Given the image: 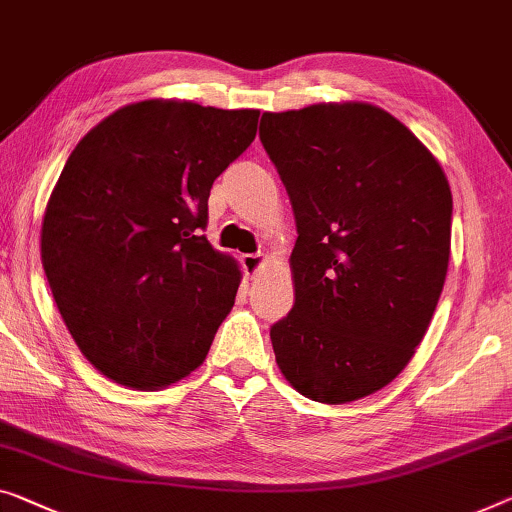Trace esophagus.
I'll list each match as a JSON object with an SVG mask.
<instances>
[{"label": "esophagus", "instance_id": "obj_1", "mask_svg": "<svg viewBox=\"0 0 512 512\" xmlns=\"http://www.w3.org/2000/svg\"><path fill=\"white\" fill-rule=\"evenodd\" d=\"M264 255H243L241 257V266H243V271H246V276L248 278H255L259 271H262V266H264Z\"/></svg>", "mask_w": 512, "mask_h": 512}]
</instances>
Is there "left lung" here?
<instances>
[{
    "mask_svg": "<svg viewBox=\"0 0 512 512\" xmlns=\"http://www.w3.org/2000/svg\"><path fill=\"white\" fill-rule=\"evenodd\" d=\"M296 232L294 308L271 326L305 398L345 404L400 375L421 345L451 257L453 195L439 160L377 105L264 112Z\"/></svg>",
    "mask_w": 512,
    "mask_h": 512,
    "instance_id": "left-lung-1",
    "label": "left lung"
}]
</instances>
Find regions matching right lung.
<instances>
[{"instance_id": "right-lung-1", "label": "right lung", "mask_w": 512, "mask_h": 512, "mask_svg": "<svg viewBox=\"0 0 512 512\" xmlns=\"http://www.w3.org/2000/svg\"><path fill=\"white\" fill-rule=\"evenodd\" d=\"M259 110L149 98L71 151L41 225L68 333L105 377L158 391L202 365L241 271L202 236L213 181L250 147Z\"/></svg>"}]
</instances>
